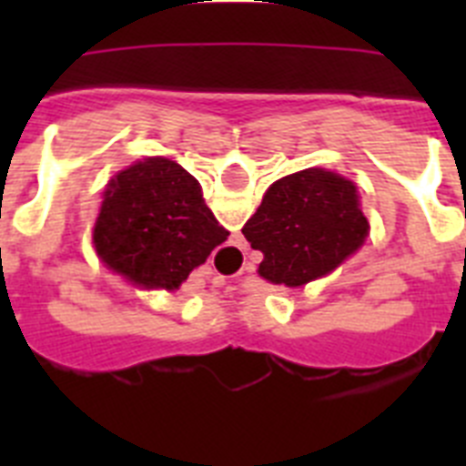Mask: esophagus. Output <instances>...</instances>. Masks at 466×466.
I'll list each match as a JSON object with an SVG mask.
<instances>
[{
    "label": "esophagus",
    "mask_w": 466,
    "mask_h": 466,
    "mask_svg": "<svg viewBox=\"0 0 466 466\" xmlns=\"http://www.w3.org/2000/svg\"><path fill=\"white\" fill-rule=\"evenodd\" d=\"M214 284H221V278H214Z\"/></svg>",
    "instance_id": "obj_1"
}]
</instances>
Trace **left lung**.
<instances>
[{
  "label": "left lung",
  "mask_w": 466,
  "mask_h": 466,
  "mask_svg": "<svg viewBox=\"0 0 466 466\" xmlns=\"http://www.w3.org/2000/svg\"><path fill=\"white\" fill-rule=\"evenodd\" d=\"M242 236L263 254V279L303 287L352 257L366 242L369 221L355 184L339 172L308 167L270 184Z\"/></svg>",
  "instance_id": "left-lung-1"
}]
</instances>
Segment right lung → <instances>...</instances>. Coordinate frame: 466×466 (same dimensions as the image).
I'll return each instance as SVG.
<instances>
[{
    "label": "right lung",
    "instance_id": "add662e5",
    "mask_svg": "<svg viewBox=\"0 0 466 466\" xmlns=\"http://www.w3.org/2000/svg\"><path fill=\"white\" fill-rule=\"evenodd\" d=\"M226 238L196 177L163 156L137 160L106 184L93 228L106 268L144 289L167 291L179 289Z\"/></svg>",
    "mask_w": 466,
    "mask_h": 466
}]
</instances>
